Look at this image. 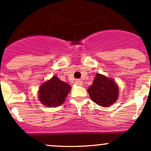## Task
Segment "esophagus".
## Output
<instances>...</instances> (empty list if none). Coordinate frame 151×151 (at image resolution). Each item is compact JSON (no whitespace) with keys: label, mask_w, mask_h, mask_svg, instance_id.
Masks as SVG:
<instances>
[{"label":"esophagus","mask_w":151,"mask_h":151,"mask_svg":"<svg viewBox=\"0 0 151 151\" xmlns=\"http://www.w3.org/2000/svg\"><path fill=\"white\" fill-rule=\"evenodd\" d=\"M75 84L78 86H82L83 81L80 79H77V80H75Z\"/></svg>","instance_id":"34e87169"}]
</instances>
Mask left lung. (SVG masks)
Here are the masks:
<instances>
[{"label": "left lung", "mask_w": 151, "mask_h": 151, "mask_svg": "<svg viewBox=\"0 0 151 151\" xmlns=\"http://www.w3.org/2000/svg\"><path fill=\"white\" fill-rule=\"evenodd\" d=\"M88 93L96 104L108 107L118 99L119 86L113 79L97 73L92 84L88 88Z\"/></svg>", "instance_id": "1"}]
</instances>
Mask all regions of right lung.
I'll return each mask as SVG.
<instances>
[{"label": "right lung", "mask_w": 151, "mask_h": 151, "mask_svg": "<svg viewBox=\"0 0 151 151\" xmlns=\"http://www.w3.org/2000/svg\"><path fill=\"white\" fill-rule=\"evenodd\" d=\"M71 88L70 84L61 81L57 76H53L40 87V101L47 107L59 106L65 102Z\"/></svg>", "instance_id": "right-lung-1"}]
</instances>
